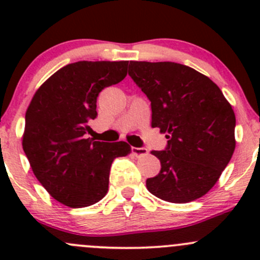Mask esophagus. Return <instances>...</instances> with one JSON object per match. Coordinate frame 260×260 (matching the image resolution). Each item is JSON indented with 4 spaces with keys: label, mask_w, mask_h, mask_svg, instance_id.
Wrapping results in <instances>:
<instances>
[{
    "label": "esophagus",
    "mask_w": 260,
    "mask_h": 260,
    "mask_svg": "<svg viewBox=\"0 0 260 260\" xmlns=\"http://www.w3.org/2000/svg\"><path fill=\"white\" fill-rule=\"evenodd\" d=\"M132 153L135 154L136 157H142L148 154V149L143 148V147H132Z\"/></svg>",
    "instance_id": "esophagus-1"
}]
</instances>
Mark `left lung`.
Returning a JSON list of instances; mask_svg holds the SVG:
<instances>
[{
  "instance_id": "8db88e82",
  "label": "left lung",
  "mask_w": 260,
  "mask_h": 260,
  "mask_svg": "<svg viewBox=\"0 0 260 260\" xmlns=\"http://www.w3.org/2000/svg\"><path fill=\"white\" fill-rule=\"evenodd\" d=\"M131 75L151 101L152 128L166 135L161 162L147 179L152 195L186 204L214 187L235 149V114L210 78L171 61H129Z\"/></svg>"
}]
</instances>
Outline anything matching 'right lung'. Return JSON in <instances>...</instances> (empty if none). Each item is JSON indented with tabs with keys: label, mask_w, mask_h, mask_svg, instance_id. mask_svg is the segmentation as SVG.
I'll return each instance as SVG.
<instances>
[{
	"label": "right lung",
	"mask_w": 260,
	"mask_h": 260,
	"mask_svg": "<svg viewBox=\"0 0 260 260\" xmlns=\"http://www.w3.org/2000/svg\"><path fill=\"white\" fill-rule=\"evenodd\" d=\"M128 61H78L57 70L36 90L25 115L22 148L36 179L69 208H86L108 192L115 157L131 153L123 142L86 138L96 98L122 81Z\"/></svg>",
	"instance_id": "1"
}]
</instances>
